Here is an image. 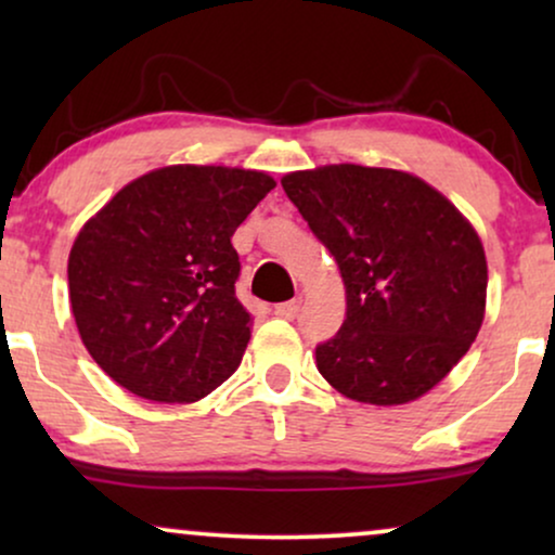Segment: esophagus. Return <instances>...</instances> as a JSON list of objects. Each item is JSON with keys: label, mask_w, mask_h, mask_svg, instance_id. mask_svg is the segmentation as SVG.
Segmentation results:
<instances>
[{"label": "esophagus", "mask_w": 555, "mask_h": 555, "mask_svg": "<svg viewBox=\"0 0 555 555\" xmlns=\"http://www.w3.org/2000/svg\"><path fill=\"white\" fill-rule=\"evenodd\" d=\"M300 310V300H287V302H278L275 306V315L285 318V321H293Z\"/></svg>", "instance_id": "1"}]
</instances>
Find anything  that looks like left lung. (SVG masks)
<instances>
[{
    "label": "left lung",
    "instance_id": "8db88e82",
    "mask_svg": "<svg viewBox=\"0 0 555 555\" xmlns=\"http://www.w3.org/2000/svg\"><path fill=\"white\" fill-rule=\"evenodd\" d=\"M280 184L346 285V321L315 346L318 371L363 404L420 399L482 325L488 262L473 224L404 171L336 164Z\"/></svg>",
    "mask_w": 555,
    "mask_h": 555
}]
</instances>
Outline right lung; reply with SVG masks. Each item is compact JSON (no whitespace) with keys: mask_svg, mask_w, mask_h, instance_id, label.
Masks as SVG:
<instances>
[{"mask_svg":"<svg viewBox=\"0 0 555 555\" xmlns=\"http://www.w3.org/2000/svg\"><path fill=\"white\" fill-rule=\"evenodd\" d=\"M268 173L164 166L88 219L67 260L70 306L98 366L135 397L192 404L237 371L249 313L232 234Z\"/></svg>","mask_w":555,"mask_h":555,"instance_id":"obj_1","label":"right lung"}]
</instances>
